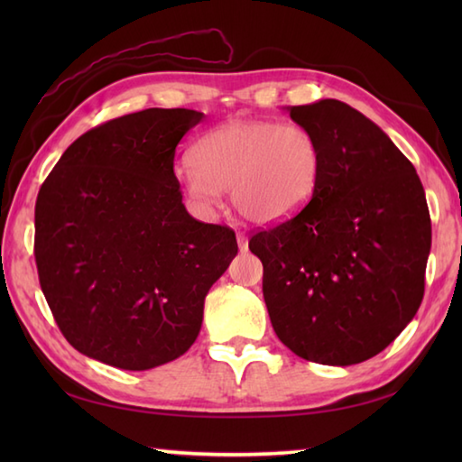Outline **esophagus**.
Wrapping results in <instances>:
<instances>
[{"instance_id": "1", "label": "esophagus", "mask_w": 462, "mask_h": 462, "mask_svg": "<svg viewBox=\"0 0 462 462\" xmlns=\"http://www.w3.org/2000/svg\"><path fill=\"white\" fill-rule=\"evenodd\" d=\"M236 240H238V248H240V250H246V248H248L246 234H244V232H236Z\"/></svg>"}]
</instances>
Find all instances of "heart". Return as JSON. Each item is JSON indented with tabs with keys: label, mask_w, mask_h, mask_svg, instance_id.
Masks as SVG:
<instances>
[{
	"label": "heart",
	"mask_w": 462,
	"mask_h": 462,
	"mask_svg": "<svg viewBox=\"0 0 462 462\" xmlns=\"http://www.w3.org/2000/svg\"><path fill=\"white\" fill-rule=\"evenodd\" d=\"M192 162L176 171L190 202L212 212L230 190L234 208L254 224H280L311 202L323 154L310 129L296 123L234 119L196 143Z\"/></svg>",
	"instance_id": "obj_1"
}]
</instances>
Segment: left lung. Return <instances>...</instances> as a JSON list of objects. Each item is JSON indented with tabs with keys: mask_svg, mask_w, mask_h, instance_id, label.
Instances as JSON below:
<instances>
[{
	"mask_svg": "<svg viewBox=\"0 0 462 462\" xmlns=\"http://www.w3.org/2000/svg\"><path fill=\"white\" fill-rule=\"evenodd\" d=\"M319 141L311 202L256 232L272 328L296 356L356 365L385 349L425 293L430 216L415 166L353 106L321 99L290 106Z\"/></svg>",
	"mask_w": 462,
	"mask_h": 462,
	"instance_id": "obj_1",
	"label": "left lung"
}]
</instances>
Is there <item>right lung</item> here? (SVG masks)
I'll return each mask as SVG.
<instances>
[{
	"label": "right lung",
	"mask_w": 462,
	"mask_h": 462,
	"mask_svg": "<svg viewBox=\"0 0 462 462\" xmlns=\"http://www.w3.org/2000/svg\"><path fill=\"white\" fill-rule=\"evenodd\" d=\"M144 109L81 134L35 202V262L65 339L126 371L164 365L196 341L204 298L238 254L228 226L194 220L174 151L202 121Z\"/></svg>",
	"instance_id": "1"
}]
</instances>
